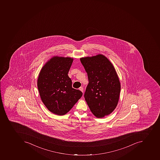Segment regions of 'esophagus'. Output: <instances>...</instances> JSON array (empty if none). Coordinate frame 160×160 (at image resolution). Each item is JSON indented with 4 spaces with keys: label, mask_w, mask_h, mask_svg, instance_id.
Wrapping results in <instances>:
<instances>
[{
    "label": "esophagus",
    "mask_w": 160,
    "mask_h": 160,
    "mask_svg": "<svg viewBox=\"0 0 160 160\" xmlns=\"http://www.w3.org/2000/svg\"><path fill=\"white\" fill-rule=\"evenodd\" d=\"M79 90L81 91V92H83V88H82V87H80L79 88Z\"/></svg>",
    "instance_id": "1"
}]
</instances>
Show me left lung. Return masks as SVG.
I'll return each instance as SVG.
<instances>
[{"mask_svg":"<svg viewBox=\"0 0 160 160\" xmlns=\"http://www.w3.org/2000/svg\"><path fill=\"white\" fill-rule=\"evenodd\" d=\"M80 60L88 77L84 97L91 112L98 118L110 115L117 106L121 91L114 67L102 54Z\"/></svg>","mask_w":160,"mask_h":160,"instance_id":"obj_1","label":"left lung"}]
</instances>
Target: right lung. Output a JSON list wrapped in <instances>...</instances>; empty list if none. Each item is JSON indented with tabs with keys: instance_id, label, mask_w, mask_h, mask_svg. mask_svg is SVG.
<instances>
[{
	"instance_id": "1",
	"label": "right lung",
	"mask_w": 160,
	"mask_h": 160,
	"mask_svg": "<svg viewBox=\"0 0 160 160\" xmlns=\"http://www.w3.org/2000/svg\"><path fill=\"white\" fill-rule=\"evenodd\" d=\"M73 58L54 57L43 67L38 80L40 98L48 110L59 116L71 110L82 95L68 76Z\"/></svg>"
}]
</instances>
